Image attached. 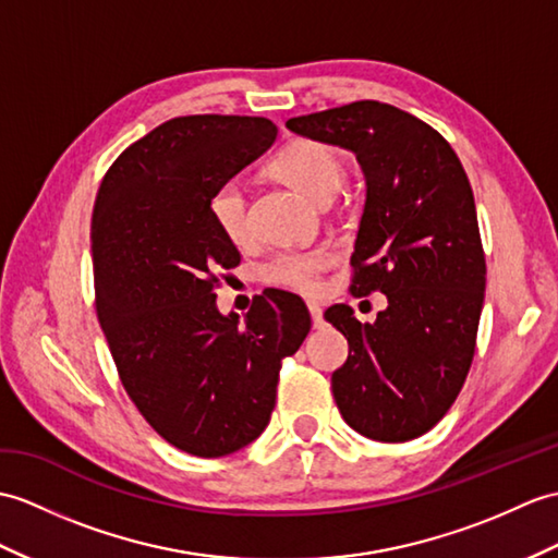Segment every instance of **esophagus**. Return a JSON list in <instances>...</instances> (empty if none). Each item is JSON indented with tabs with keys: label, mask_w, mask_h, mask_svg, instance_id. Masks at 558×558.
<instances>
[{
	"label": "esophagus",
	"mask_w": 558,
	"mask_h": 558,
	"mask_svg": "<svg viewBox=\"0 0 558 558\" xmlns=\"http://www.w3.org/2000/svg\"><path fill=\"white\" fill-rule=\"evenodd\" d=\"M306 306H308L311 320H314V328H323V326H326V320H323V311H320V306H318V304H314V302H308Z\"/></svg>",
	"instance_id": "obj_1"
}]
</instances>
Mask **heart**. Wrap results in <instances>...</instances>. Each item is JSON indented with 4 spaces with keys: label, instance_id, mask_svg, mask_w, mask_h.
<instances>
[{
    "label": "heart",
    "instance_id": "1",
    "mask_svg": "<svg viewBox=\"0 0 558 558\" xmlns=\"http://www.w3.org/2000/svg\"><path fill=\"white\" fill-rule=\"evenodd\" d=\"M270 171L290 187H294L306 199L316 204H326L332 194L340 190L344 180V161L340 151L326 145V142L296 137L288 142L278 157L270 161ZM209 216L230 244L250 242V214L247 197L238 180H226L218 185L209 199ZM335 262V252L330 247H311V250H282L268 258L262 268L264 282L274 288L294 290L311 294L318 288L320 274Z\"/></svg>",
    "mask_w": 558,
    "mask_h": 558
}]
</instances>
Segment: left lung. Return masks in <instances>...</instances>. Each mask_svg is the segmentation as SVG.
Segmentation results:
<instances>
[{
  "instance_id": "obj_1",
  "label": "left lung",
  "mask_w": 558,
  "mask_h": 558,
  "mask_svg": "<svg viewBox=\"0 0 558 558\" xmlns=\"http://www.w3.org/2000/svg\"><path fill=\"white\" fill-rule=\"evenodd\" d=\"M288 128L352 149L368 185L349 292H383L387 308L375 323L347 304L326 311L349 342L335 404L375 442L421 437L454 404L475 356L487 266L469 175L435 128L392 104L361 99Z\"/></svg>"
}]
</instances>
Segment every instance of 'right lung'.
I'll return each mask as SVG.
<instances>
[{"instance_id":"obj_1","label":"right lung","mask_w":558,"mask_h":558,"mask_svg":"<svg viewBox=\"0 0 558 558\" xmlns=\"http://www.w3.org/2000/svg\"><path fill=\"white\" fill-rule=\"evenodd\" d=\"M278 128L262 116H178L121 151L93 211L97 318L128 397L168 445L232 454L264 433L282 361L311 328L300 296L270 290L240 323L220 316V270L240 252L209 199Z\"/></svg>"}]
</instances>
